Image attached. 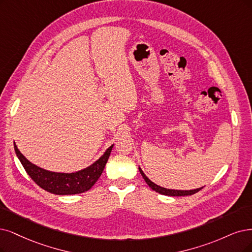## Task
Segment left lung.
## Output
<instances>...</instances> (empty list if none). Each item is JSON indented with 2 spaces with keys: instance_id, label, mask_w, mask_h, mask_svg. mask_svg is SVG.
<instances>
[{
  "instance_id": "1",
  "label": "left lung",
  "mask_w": 252,
  "mask_h": 252,
  "mask_svg": "<svg viewBox=\"0 0 252 252\" xmlns=\"http://www.w3.org/2000/svg\"><path fill=\"white\" fill-rule=\"evenodd\" d=\"M139 171H140L142 178L144 179L145 183L150 186V187L158 192L160 194H163V195H167V196H188V195H193L195 193H197L198 191H200L203 187L201 188H197V189H193V190H173V189H166V188H163L161 187V186H158L157 184L153 183L150 179L147 178V176L144 174V172L142 171V169L139 167Z\"/></svg>"
}]
</instances>
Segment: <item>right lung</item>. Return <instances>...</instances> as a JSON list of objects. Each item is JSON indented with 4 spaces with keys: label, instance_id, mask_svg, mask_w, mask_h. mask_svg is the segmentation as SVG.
Segmentation results:
<instances>
[{
    "label": "right lung",
    "instance_id": "1",
    "mask_svg": "<svg viewBox=\"0 0 252 252\" xmlns=\"http://www.w3.org/2000/svg\"><path fill=\"white\" fill-rule=\"evenodd\" d=\"M113 145L112 144L94 163L86 168L71 173L54 172L40 168L27 159L18 150L15 142L14 151L27 173L40 188L56 195H72L88 191L97 182L104 171Z\"/></svg>",
    "mask_w": 252,
    "mask_h": 252
}]
</instances>
